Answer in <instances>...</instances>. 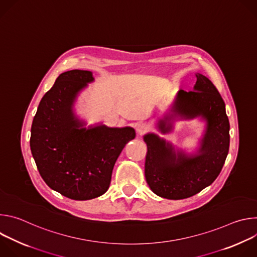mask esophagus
<instances>
[{"label":"esophagus","instance_id":"obj_1","mask_svg":"<svg viewBox=\"0 0 257 257\" xmlns=\"http://www.w3.org/2000/svg\"><path fill=\"white\" fill-rule=\"evenodd\" d=\"M146 130H148V126H146L145 124H143V123L137 124V126H136V131H137V133L143 134V133L146 132Z\"/></svg>","mask_w":257,"mask_h":257}]
</instances>
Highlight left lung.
I'll list each match as a JSON object with an SVG mask.
<instances>
[{"instance_id": "1", "label": "left lung", "mask_w": 257, "mask_h": 257, "mask_svg": "<svg viewBox=\"0 0 257 257\" xmlns=\"http://www.w3.org/2000/svg\"><path fill=\"white\" fill-rule=\"evenodd\" d=\"M194 90H179L172 115L160 122L163 133L171 130V117L194 118L202 116L207 122L199 155L186 157L178 153L155 134L144 136L148 145L145 179L151 189L168 199H184L209 186L221 173L230 148V123L226 105L213 83L205 76L196 75ZM168 122H167L166 121Z\"/></svg>"}]
</instances>
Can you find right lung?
<instances>
[{
    "label": "right lung",
    "mask_w": 257,
    "mask_h": 257,
    "mask_svg": "<svg viewBox=\"0 0 257 257\" xmlns=\"http://www.w3.org/2000/svg\"><path fill=\"white\" fill-rule=\"evenodd\" d=\"M92 80L90 71L62 73L42 98L31 125L30 150L42 178L74 200L92 199L108 189L118 157L135 137L130 127L81 128L72 104Z\"/></svg>",
    "instance_id": "right-lung-1"
}]
</instances>
